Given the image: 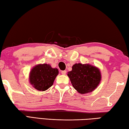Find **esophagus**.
<instances>
[{
  "mask_svg": "<svg viewBox=\"0 0 129 129\" xmlns=\"http://www.w3.org/2000/svg\"><path fill=\"white\" fill-rule=\"evenodd\" d=\"M66 73H67L66 70H63V71H61V74L62 75H65L66 74Z\"/></svg>",
  "mask_w": 129,
  "mask_h": 129,
  "instance_id": "1",
  "label": "esophagus"
}]
</instances>
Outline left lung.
Returning <instances> with one entry per match:
<instances>
[{
    "instance_id": "1",
    "label": "left lung",
    "mask_w": 129,
    "mask_h": 129,
    "mask_svg": "<svg viewBox=\"0 0 129 129\" xmlns=\"http://www.w3.org/2000/svg\"><path fill=\"white\" fill-rule=\"evenodd\" d=\"M73 87L80 94L93 91L101 80L100 69L89 64H75L68 73Z\"/></svg>"
}]
</instances>
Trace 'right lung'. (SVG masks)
Returning a JSON list of instances; mask_svg holds the SVG:
<instances>
[{
    "label": "right lung",
    "instance_id": "add662e5",
    "mask_svg": "<svg viewBox=\"0 0 129 129\" xmlns=\"http://www.w3.org/2000/svg\"><path fill=\"white\" fill-rule=\"evenodd\" d=\"M59 74L57 68H52L50 64H38L29 73V82L35 89L45 91L51 87Z\"/></svg>",
    "mask_w": 129,
    "mask_h": 129
}]
</instances>
